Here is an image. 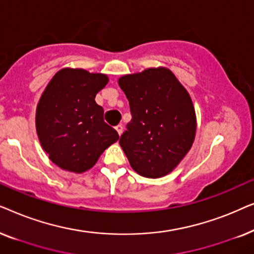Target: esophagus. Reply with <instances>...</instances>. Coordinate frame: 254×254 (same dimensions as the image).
Returning a JSON list of instances; mask_svg holds the SVG:
<instances>
[{
  "instance_id": "esophagus-1",
  "label": "esophagus",
  "mask_w": 254,
  "mask_h": 254,
  "mask_svg": "<svg viewBox=\"0 0 254 254\" xmlns=\"http://www.w3.org/2000/svg\"><path fill=\"white\" fill-rule=\"evenodd\" d=\"M116 130L118 131V134H119V135L123 134V130H124V127H123V125H118V126L116 127Z\"/></svg>"
}]
</instances>
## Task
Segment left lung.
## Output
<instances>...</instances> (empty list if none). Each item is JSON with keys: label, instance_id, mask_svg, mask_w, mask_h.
<instances>
[{"label": "left lung", "instance_id": "obj_1", "mask_svg": "<svg viewBox=\"0 0 254 254\" xmlns=\"http://www.w3.org/2000/svg\"><path fill=\"white\" fill-rule=\"evenodd\" d=\"M118 84L131 113L119 140L131 169L152 179L169 175L195 138L196 116L189 91L165 67L124 75Z\"/></svg>", "mask_w": 254, "mask_h": 254}]
</instances>
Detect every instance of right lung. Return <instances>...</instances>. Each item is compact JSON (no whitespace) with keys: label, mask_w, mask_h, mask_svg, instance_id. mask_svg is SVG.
Here are the masks:
<instances>
[{"label":"right lung","mask_w":254,"mask_h":254,"mask_svg":"<svg viewBox=\"0 0 254 254\" xmlns=\"http://www.w3.org/2000/svg\"><path fill=\"white\" fill-rule=\"evenodd\" d=\"M107 83L105 74L64 68L44 90L36 110L38 138L48 158L62 170L88 171L119 140L95 100Z\"/></svg>","instance_id":"obj_1"}]
</instances>
